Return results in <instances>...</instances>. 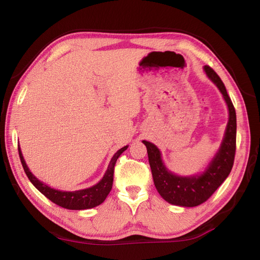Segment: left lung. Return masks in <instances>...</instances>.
<instances>
[{"label": "left lung", "mask_w": 260, "mask_h": 260, "mask_svg": "<svg viewBox=\"0 0 260 260\" xmlns=\"http://www.w3.org/2000/svg\"><path fill=\"white\" fill-rule=\"evenodd\" d=\"M204 70L224 96L229 112L224 140L206 170L195 176L185 177L175 175L165 167L159 149L154 144L143 141L147 148L148 161L156 189L166 202L183 207L198 206L214 194L231 173L234 165L235 152H236L237 123L235 107L227 94L224 83L216 74V72L208 65H205Z\"/></svg>", "instance_id": "obj_1"}]
</instances>
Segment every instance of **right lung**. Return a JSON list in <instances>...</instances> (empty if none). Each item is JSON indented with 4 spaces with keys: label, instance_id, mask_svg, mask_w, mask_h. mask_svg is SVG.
Listing matches in <instances>:
<instances>
[{
    "label": "right lung",
    "instance_id": "add662e5",
    "mask_svg": "<svg viewBox=\"0 0 260 260\" xmlns=\"http://www.w3.org/2000/svg\"><path fill=\"white\" fill-rule=\"evenodd\" d=\"M127 147L128 146H124L123 148L118 149L117 152L114 154V156L110 161V165L107 167L105 175L103 176V178L98 184L89 187V188L75 190V191H63V190L51 188L50 186H47L43 182H41V180H39L31 172H29L26 162L24 160L20 147H19V155L21 158L22 166L24 168V172H25L29 182H31L36 188L42 192V194L50 199L51 202H53L54 204H56L63 208L72 209V210H81V209H89V208L96 207L105 201L107 195L110 194L113 186L114 167H115L116 160L120 156V154H122L124 150L127 149Z\"/></svg>",
    "mask_w": 260,
    "mask_h": 260
}]
</instances>
